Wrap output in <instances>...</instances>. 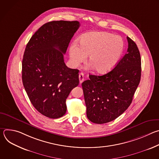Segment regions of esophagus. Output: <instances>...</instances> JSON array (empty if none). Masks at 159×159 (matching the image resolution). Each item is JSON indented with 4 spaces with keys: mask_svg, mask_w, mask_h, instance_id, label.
Listing matches in <instances>:
<instances>
[{
    "mask_svg": "<svg viewBox=\"0 0 159 159\" xmlns=\"http://www.w3.org/2000/svg\"><path fill=\"white\" fill-rule=\"evenodd\" d=\"M79 82H80V83H82V82L84 81V74L83 73L79 74Z\"/></svg>",
    "mask_w": 159,
    "mask_h": 159,
    "instance_id": "esophagus-1",
    "label": "esophagus"
}]
</instances>
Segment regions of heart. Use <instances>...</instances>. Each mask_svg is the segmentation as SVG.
Segmentation results:
<instances>
[{
    "instance_id": "1",
    "label": "heart",
    "mask_w": 159,
    "mask_h": 159,
    "mask_svg": "<svg viewBox=\"0 0 159 159\" xmlns=\"http://www.w3.org/2000/svg\"><path fill=\"white\" fill-rule=\"evenodd\" d=\"M125 44L123 39L106 32H90L79 39V45L74 42L69 48L70 62L74 67L84 62L88 56V63L93 70L104 74L115 66L120 59Z\"/></svg>"
}]
</instances>
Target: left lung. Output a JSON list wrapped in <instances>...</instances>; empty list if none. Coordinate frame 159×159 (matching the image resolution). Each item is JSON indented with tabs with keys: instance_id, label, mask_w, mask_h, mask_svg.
Masks as SVG:
<instances>
[{
	"instance_id": "8db88e82",
	"label": "left lung",
	"mask_w": 159,
	"mask_h": 159,
	"mask_svg": "<svg viewBox=\"0 0 159 159\" xmlns=\"http://www.w3.org/2000/svg\"><path fill=\"white\" fill-rule=\"evenodd\" d=\"M127 53L103 75H89L82 82L87 117L94 123L115 120L128 109L141 78V57L136 43L127 36Z\"/></svg>"
}]
</instances>
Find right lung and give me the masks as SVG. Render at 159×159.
<instances>
[{"label": "right lung", "mask_w": 159, "mask_h": 159, "mask_svg": "<svg viewBox=\"0 0 159 159\" xmlns=\"http://www.w3.org/2000/svg\"><path fill=\"white\" fill-rule=\"evenodd\" d=\"M79 21L57 20L43 25L28 43L22 62V80L29 99L43 115L56 119L66 112V99L79 84V70L64 62Z\"/></svg>", "instance_id": "1"}]
</instances>
